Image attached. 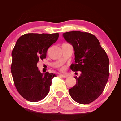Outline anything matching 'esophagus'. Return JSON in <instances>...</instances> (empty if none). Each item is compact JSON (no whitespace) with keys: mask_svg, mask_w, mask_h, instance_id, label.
Returning <instances> with one entry per match:
<instances>
[{"mask_svg":"<svg viewBox=\"0 0 121 121\" xmlns=\"http://www.w3.org/2000/svg\"><path fill=\"white\" fill-rule=\"evenodd\" d=\"M60 76H61V77H62V78H67L68 76H66V75H63V74H60Z\"/></svg>","mask_w":121,"mask_h":121,"instance_id":"obj_1","label":"esophagus"}]
</instances>
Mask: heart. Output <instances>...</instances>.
Segmentation results:
<instances>
[{"instance_id":"b5f03b06","label":"heart","mask_w":121,"mask_h":121,"mask_svg":"<svg viewBox=\"0 0 121 121\" xmlns=\"http://www.w3.org/2000/svg\"><path fill=\"white\" fill-rule=\"evenodd\" d=\"M61 70H64V69H61Z\"/></svg>"}]
</instances>
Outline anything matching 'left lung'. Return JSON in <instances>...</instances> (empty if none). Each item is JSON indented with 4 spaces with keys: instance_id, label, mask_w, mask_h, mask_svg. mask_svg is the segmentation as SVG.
I'll return each instance as SVG.
<instances>
[{
    "instance_id": "8db88e82",
    "label": "left lung",
    "mask_w": 121,
    "mask_h": 121,
    "mask_svg": "<svg viewBox=\"0 0 121 121\" xmlns=\"http://www.w3.org/2000/svg\"><path fill=\"white\" fill-rule=\"evenodd\" d=\"M63 37L74 50L75 63L70 69L81 72L80 77H74L76 84L69 89V94L79 104L91 103L102 94L109 79L108 55L97 37L90 33L68 32Z\"/></svg>"
}]
</instances>
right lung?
<instances>
[{"mask_svg": "<svg viewBox=\"0 0 121 121\" xmlns=\"http://www.w3.org/2000/svg\"><path fill=\"white\" fill-rule=\"evenodd\" d=\"M58 33L27 34L16 41L12 52L11 70L15 87L23 98L30 102L44 99L56 75L41 73L37 63L46 58L48 49L59 38Z\"/></svg>", "mask_w": 121, "mask_h": 121, "instance_id": "right-lung-1", "label": "right lung"}]
</instances>
